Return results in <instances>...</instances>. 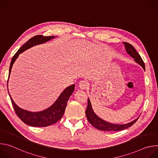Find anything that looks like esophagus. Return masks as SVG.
I'll use <instances>...</instances> for the list:
<instances>
[{
  "label": "esophagus",
  "instance_id": "34e87169",
  "mask_svg": "<svg viewBox=\"0 0 158 158\" xmlns=\"http://www.w3.org/2000/svg\"><path fill=\"white\" fill-rule=\"evenodd\" d=\"M79 87L81 89H86L87 87V82L85 81H81L79 83Z\"/></svg>",
  "mask_w": 158,
  "mask_h": 158
}]
</instances>
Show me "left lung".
Segmentation results:
<instances>
[{"label":"left lung","instance_id":"left-lung-1","mask_svg":"<svg viewBox=\"0 0 158 158\" xmlns=\"http://www.w3.org/2000/svg\"><path fill=\"white\" fill-rule=\"evenodd\" d=\"M124 44L126 52L128 54H129L134 59V61L137 64H138L139 65H141L143 69L145 71V65L144 63L141 59L140 55L138 53V52L134 49V48L132 46L131 44L127 43V42H123ZM87 107L85 110V115L87 117V119L88 121L91 123L92 126H93L94 127L99 130L104 131H121L123 129H126L131 126H132L137 121L138 117L137 119L133 120L131 122H129L126 124H112L109 122H107L101 118H99L94 112L92 104L91 101H90L89 98H88L87 101Z\"/></svg>","mask_w":158,"mask_h":158}]
</instances>
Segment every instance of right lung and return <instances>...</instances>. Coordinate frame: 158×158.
<instances>
[{"instance_id": "obj_1", "label": "right lung", "mask_w": 158, "mask_h": 158, "mask_svg": "<svg viewBox=\"0 0 158 158\" xmlns=\"http://www.w3.org/2000/svg\"><path fill=\"white\" fill-rule=\"evenodd\" d=\"M56 37L55 36L47 37L42 35H35L30 39L17 51V52L13 56L10 64L9 79L7 81V89L9 79L13 64L18 58L19 54L29 49V48L34 47V46L48 42ZM74 87L75 85L73 84L66 87L59 95L56 101L53 103V104L46 109L38 112L29 111L20 108L15 103L12 99L11 96L9 94V90L8 93L15 113L22 121H23L25 124L29 126L33 127H46L54 124L62 118L64 114L67 101H68L70 96L74 91Z\"/></svg>"}]
</instances>
